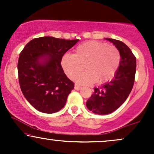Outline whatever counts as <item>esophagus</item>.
Returning a JSON list of instances; mask_svg holds the SVG:
<instances>
[{
	"label": "esophagus",
	"instance_id": "obj_1",
	"mask_svg": "<svg viewBox=\"0 0 154 154\" xmlns=\"http://www.w3.org/2000/svg\"><path fill=\"white\" fill-rule=\"evenodd\" d=\"M81 88H81L80 86H79V85H75V89L76 90V91H79Z\"/></svg>",
	"mask_w": 154,
	"mask_h": 154
}]
</instances>
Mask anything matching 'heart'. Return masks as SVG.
<instances>
[{"label": "heart", "instance_id": "obj_1", "mask_svg": "<svg viewBox=\"0 0 154 154\" xmlns=\"http://www.w3.org/2000/svg\"><path fill=\"white\" fill-rule=\"evenodd\" d=\"M121 61L119 49L113 45L98 41H89L76 48L74 54L63 55L61 64L70 79L79 85L103 84L111 80L116 75Z\"/></svg>", "mask_w": 154, "mask_h": 154}]
</instances>
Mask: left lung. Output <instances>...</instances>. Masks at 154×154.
<instances>
[{
    "mask_svg": "<svg viewBox=\"0 0 154 154\" xmlns=\"http://www.w3.org/2000/svg\"><path fill=\"white\" fill-rule=\"evenodd\" d=\"M105 39L119 49L121 61L111 82L94 88V93L86 102L88 109L99 115L111 114L122 105L133 87L136 72V58L130 48L119 40Z\"/></svg>",
    "mask_w": 154,
    "mask_h": 154,
    "instance_id": "8db88e82",
    "label": "left lung"
}]
</instances>
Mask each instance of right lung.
<instances>
[{
  "label": "right lung",
  "mask_w": 154,
  "mask_h": 154,
  "mask_svg": "<svg viewBox=\"0 0 154 154\" xmlns=\"http://www.w3.org/2000/svg\"><path fill=\"white\" fill-rule=\"evenodd\" d=\"M79 40L45 36L29 41L19 54V82L29 103L40 112L53 114L63 108L74 83L61 65L63 54Z\"/></svg>",
  "instance_id": "add662e5"
}]
</instances>
